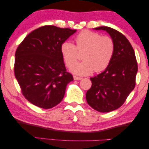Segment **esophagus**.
Instances as JSON below:
<instances>
[{
  "label": "esophagus",
  "mask_w": 149,
  "mask_h": 149,
  "mask_svg": "<svg viewBox=\"0 0 149 149\" xmlns=\"http://www.w3.org/2000/svg\"><path fill=\"white\" fill-rule=\"evenodd\" d=\"M73 79H74V80H80L82 79V78L77 77V76H73Z\"/></svg>",
  "instance_id": "34e87169"
}]
</instances>
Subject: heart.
<instances>
[{
	"instance_id": "heart-1",
	"label": "heart",
	"mask_w": 149,
	"mask_h": 149,
	"mask_svg": "<svg viewBox=\"0 0 149 149\" xmlns=\"http://www.w3.org/2000/svg\"><path fill=\"white\" fill-rule=\"evenodd\" d=\"M76 45L69 41L61 45V53L67 67L75 74L83 76L94 71L101 72L108 67L115 52V43L109 36H102L91 30H82L75 37ZM85 49L81 62L74 63L77 58V51ZM74 64V65H73Z\"/></svg>"
}]
</instances>
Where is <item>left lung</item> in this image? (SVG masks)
I'll return each instance as SVG.
<instances>
[{
    "label": "left lung",
    "mask_w": 149,
    "mask_h": 149,
    "mask_svg": "<svg viewBox=\"0 0 149 149\" xmlns=\"http://www.w3.org/2000/svg\"><path fill=\"white\" fill-rule=\"evenodd\" d=\"M95 30H105L115 43V52L104 72L91 78L92 86L86 92L90 106L97 111L106 113L122 106L135 86L138 70L135 52L125 36L107 26Z\"/></svg>",
    "instance_id": "1"
}]
</instances>
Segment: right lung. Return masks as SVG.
Returning <instances> with one entry per match:
<instances>
[{"mask_svg": "<svg viewBox=\"0 0 149 149\" xmlns=\"http://www.w3.org/2000/svg\"><path fill=\"white\" fill-rule=\"evenodd\" d=\"M76 30L44 26L31 31L18 45L14 70L23 96L39 108L49 109L60 103L68 83L61 45Z\"/></svg>", "mask_w": 149, "mask_h": 149, "instance_id": "1", "label": "right lung"}]
</instances>
